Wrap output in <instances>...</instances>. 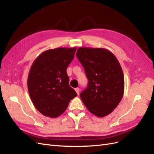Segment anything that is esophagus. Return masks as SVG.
<instances>
[{
  "label": "esophagus",
  "instance_id": "34e87169",
  "mask_svg": "<svg viewBox=\"0 0 154 154\" xmlns=\"http://www.w3.org/2000/svg\"><path fill=\"white\" fill-rule=\"evenodd\" d=\"M75 91H76V92L78 95L80 94V88H75Z\"/></svg>",
  "mask_w": 154,
  "mask_h": 154
}]
</instances>
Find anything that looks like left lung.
<instances>
[{
  "label": "left lung",
  "mask_w": 154,
  "mask_h": 154,
  "mask_svg": "<svg viewBox=\"0 0 154 154\" xmlns=\"http://www.w3.org/2000/svg\"><path fill=\"white\" fill-rule=\"evenodd\" d=\"M76 54L88 79L87 87L80 93L82 101L97 117L109 115L124 93V76L118 59L103 48H80Z\"/></svg>",
  "instance_id": "8db88e82"
}]
</instances>
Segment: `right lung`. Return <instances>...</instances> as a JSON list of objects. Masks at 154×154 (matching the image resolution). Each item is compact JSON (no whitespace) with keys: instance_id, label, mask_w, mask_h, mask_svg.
<instances>
[{"instance_id":"right-lung-1","label":"right lung","mask_w":154,"mask_h":154,"mask_svg":"<svg viewBox=\"0 0 154 154\" xmlns=\"http://www.w3.org/2000/svg\"><path fill=\"white\" fill-rule=\"evenodd\" d=\"M76 50V48L47 50L32 63L27 87L32 103L42 114L52 118L58 117L77 96L69 86L66 71Z\"/></svg>"}]
</instances>
